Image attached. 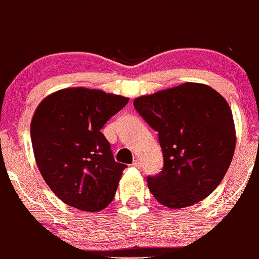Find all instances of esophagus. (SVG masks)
Listing matches in <instances>:
<instances>
[{
	"label": "esophagus",
	"instance_id": "esophagus-1",
	"mask_svg": "<svg viewBox=\"0 0 259 259\" xmlns=\"http://www.w3.org/2000/svg\"><path fill=\"white\" fill-rule=\"evenodd\" d=\"M132 165H133V167H136V168H139V167H140V165H142V163H140V161H139V159H138V158H136V159H135V161H133V163H132Z\"/></svg>",
	"mask_w": 259,
	"mask_h": 259
}]
</instances>
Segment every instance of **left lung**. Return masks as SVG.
<instances>
[{"mask_svg":"<svg viewBox=\"0 0 259 259\" xmlns=\"http://www.w3.org/2000/svg\"><path fill=\"white\" fill-rule=\"evenodd\" d=\"M136 110L158 132L163 168L148 177V186L162 205H193L219 186L231 165L235 127L227 101L210 86L185 82L142 96Z\"/></svg>","mask_w":259,"mask_h":259,"instance_id":"1","label":"left lung"}]
</instances>
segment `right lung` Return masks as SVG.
I'll use <instances>...</instances> for the list:
<instances>
[{
	"label": "right lung",
	"mask_w": 259,
	"mask_h": 259,
	"mask_svg": "<svg viewBox=\"0 0 259 259\" xmlns=\"http://www.w3.org/2000/svg\"><path fill=\"white\" fill-rule=\"evenodd\" d=\"M127 103L122 96L71 88L49 95L37 107L31 122L34 158L63 203L95 212L114 199L127 165L115 162L101 130Z\"/></svg>",
	"instance_id": "obj_1"
}]
</instances>
